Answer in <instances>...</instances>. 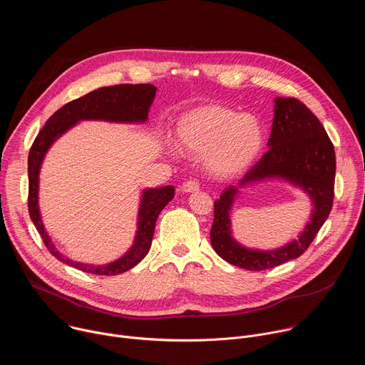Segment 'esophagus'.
I'll list each match as a JSON object with an SVG mask.
<instances>
[{
	"label": "esophagus",
	"instance_id": "1",
	"mask_svg": "<svg viewBox=\"0 0 365 365\" xmlns=\"http://www.w3.org/2000/svg\"><path fill=\"white\" fill-rule=\"evenodd\" d=\"M197 190H199V182L195 180V179L186 180V182L182 185V192L193 193V192H197Z\"/></svg>",
	"mask_w": 365,
	"mask_h": 365
}]
</instances>
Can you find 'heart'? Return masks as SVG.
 Wrapping results in <instances>:
<instances>
[{"label":"heart","instance_id":"obj_1","mask_svg":"<svg viewBox=\"0 0 365 365\" xmlns=\"http://www.w3.org/2000/svg\"><path fill=\"white\" fill-rule=\"evenodd\" d=\"M263 127L248 114L207 103L186 111L178 121L182 151L205 154L206 168L218 178H234L255 160L263 145Z\"/></svg>","mask_w":365,"mask_h":365}]
</instances>
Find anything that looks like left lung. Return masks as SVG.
I'll use <instances>...</instances> for the list:
<instances>
[{"label":"left lung","instance_id":"obj_1","mask_svg":"<svg viewBox=\"0 0 365 365\" xmlns=\"http://www.w3.org/2000/svg\"><path fill=\"white\" fill-rule=\"evenodd\" d=\"M274 102L269 150L238 186H228L214 203V250L225 262L251 272L273 269L300 257L329 217L334 203L335 150L324 125L296 98H276ZM269 177H280L303 188L311 196L314 211L299 238L284 247L270 252L245 249L230 235L229 211L238 187Z\"/></svg>","mask_w":365,"mask_h":365}]
</instances>
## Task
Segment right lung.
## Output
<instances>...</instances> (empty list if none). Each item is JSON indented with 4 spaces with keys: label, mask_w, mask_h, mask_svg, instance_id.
<instances>
[{
    "label": "right lung",
    "mask_w": 365,
    "mask_h": 365,
    "mask_svg": "<svg viewBox=\"0 0 365 365\" xmlns=\"http://www.w3.org/2000/svg\"><path fill=\"white\" fill-rule=\"evenodd\" d=\"M155 95V86L150 83H121L114 86H103L95 89L75 101H71L51 115L44 127L37 134L30 153H29V214L30 218L43 238L44 245L62 263L72 266L85 273L98 276H115L124 273L147 255L151 240L154 235L155 221L169 200L175 196L173 186H163L155 189H147L143 193L140 211H138V228L133 247L117 262L107 266H92L76 263L61 254L51 244L50 237L44 231L40 211H38V173L40 166L48 147L56 141L65 131L73 127L81 120H103L114 123H144L148 115V110Z\"/></svg>",
    "instance_id": "1"
}]
</instances>
